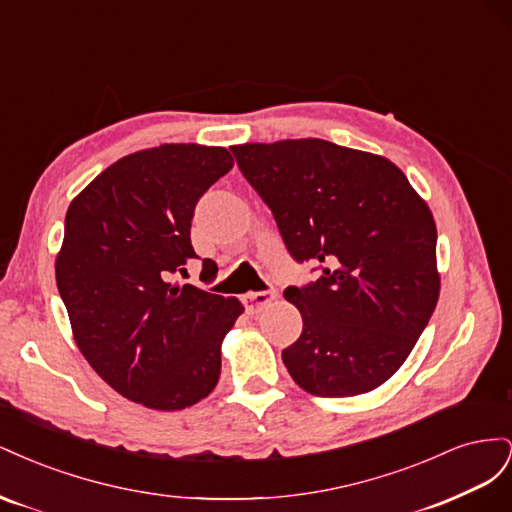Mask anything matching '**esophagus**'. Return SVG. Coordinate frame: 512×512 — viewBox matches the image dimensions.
Instances as JSON below:
<instances>
[{
	"instance_id": "1",
	"label": "esophagus",
	"mask_w": 512,
	"mask_h": 512,
	"mask_svg": "<svg viewBox=\"0 0 512 512\" xmlns=\"http://www.w3.org/2000/svg\"><path fill=\"white\" fill-rule=\"evenodd\" d=\"M277 297V290L275 288H267V290H258V292H247L243 294V305L250 314L260 312L262 307H267L273 299Z\"/></svg>"
}]
</instances>
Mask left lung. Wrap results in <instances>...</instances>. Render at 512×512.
<instances>
[{"mask_svg": "<svg viewBox=\"0 0 512 512\" xmlns=\"http://www.w3.org/2000/svg\"><path fill=\"white\" fill-rule=\"evenodd\" d=\"M271 209L288 254L318 280L288 286L303 316L282 352L316 397L376 389L408 359L436 309V222L386 158L320 138L230 147Z\"/></svg>", "mask_w": 512, "mask_h": 512, "instance_id": "obj_1", "label": "left lung"}]
</instances>
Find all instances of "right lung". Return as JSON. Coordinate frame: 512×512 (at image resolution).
I'll list each match as a JSON object with an SVG mask.
<instances>
[{
	"mask_svg": "<svg viewBox=\"0 0 512 512\" xmlns=\"http://www.w3.org/2000/svg\"><path fill=\"white\" fill-rule=\"evenodd\" d=\"M230 168L224 147L145 149L108 166L66 213L55 275L76 346L136 404L181 410L218 384L222 339L243 305L173 280L198 258L196 203ZM215 273L205 258L200 280Z\"/></svg>",
	"mask_w": 512,
	"mask_h": 512,
	"instance_id": "obj_1",
	"label": "right lung"
}]
</instances>
